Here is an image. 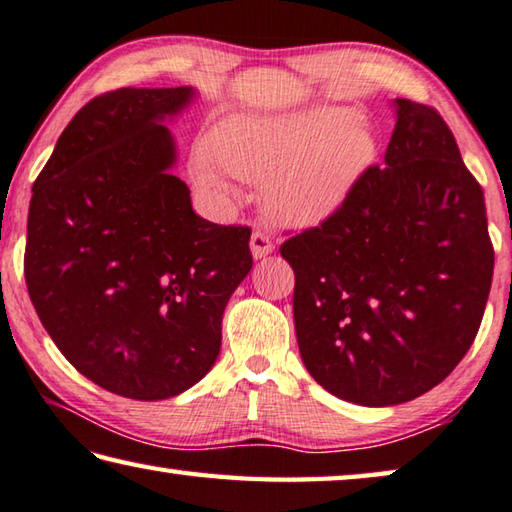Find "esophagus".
Listing matches in <instances>:
<instances>
[{
  "instance_id": "1",
  "label": "esophagus",
  "mask_w": 512,
  "mask_h": 512,
  "mask_svg": "<svg viewBox=\"0 0 512 512\" xmlns=\"http://www.w3.org/2000/svg\"><path fill=\"white\" fill-rule=\"evenodd\" d=\"M250 250H253L255 259H262V257L269 255V253H273L275 241L271 237V232L259 230V227H257V230L253 232V237H250Z\"/></svg>"
}]
</instances>
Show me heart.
<instances>
[{"label": "heart", "instance_id": "heart-1", "mask_svg": "<svg viewBox=\"0 0 512 512\" xmlns=\"http://www.w3.org/2000/svg\"><path fill=\"white\" fill-rule=\"evenodd\" d=\"M351 109L323 107L287 118L237 116L216 132V152L227 173L264 182L269 212L278 221L310 225L328 218L358 184L373 159L371 136ZM198 180L216 186L209 161Z\"/></svg>", "mask_w": 512, "mask_h": 512}]
</instances>
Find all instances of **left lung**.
<instances>
[{
    "instance_id": "8db88e82",
    "label": "left lung",
    "mask_w": 512,
    "mask_h": 512,
    "mask_svg": "<svg viewBox=\"0 0 512 512\" xmlns=\"http://www.w3.org/2000/svg\"><path fill=\"white\" fill-rule=\"evenodd\" d=\"M385 166L280 246L294 269L300 358L339 399L383 408L440 385L488 303L494 248L481 184L437 109L396 100Z\"/></svg>"
}]
</instances>
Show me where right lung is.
Segmentation results:
<instances>
[{
  "label": "right lung",
  "instance_id": "obj_1",
  "mask_svg": "<svg viewBox=\"0 0 512 512\" xmlns=\"http://www.w3.org/2000/svg\"><path fill=\"white\" fill-rule=\"evenodd\" d=\"M180 88H116L81 107L34 182L24 280L47 335L95 385L136 401L214 367L227 300L253 266L248 225H216L170 175Z\"/></svg>",
  "mask_w": 512,
  "mask_h": 512
}]
</instances>
